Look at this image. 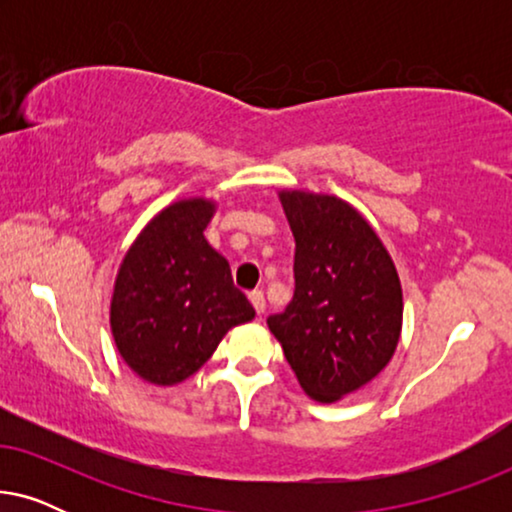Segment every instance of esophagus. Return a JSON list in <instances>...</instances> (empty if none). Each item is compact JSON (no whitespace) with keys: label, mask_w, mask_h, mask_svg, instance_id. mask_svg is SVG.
Here are the masks:
<instances>
[{"label":"esophagus","mask_w":512,"mask_h":512,"mask_svg":"<svg viewBox=\"0 0 512 512\" xmlns=\"http://www.w3.org/2000/svg\"><path fill=\"white\" fill-rule=\"evenodd\" d=\"M249 300H251V305H254V310H256L258 314L265 312V298H263L261 291H251V293H249Z\"/></svg>","instance_id":"esophagus-1"}]
</instances>
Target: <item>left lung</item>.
I'll return each mask as SVG.
<instances>
[{
  "label": "left lung",
  "instance_id": "obj_1",
  "mask_svg": "<svg viewBox=\"0 0 512 512\" xmlns=\"http://www.w3.org/2000/svg\"><path fill=\"white\" fill-rule=\"evenodd\" d=\"M296 293L268 326L307 396L338 403L387 368L403 331V289L375 228L347 200L282 188Z\"/></svg>",
  "mask_w": 512,
  "mask_h": 512
}]
</instances>
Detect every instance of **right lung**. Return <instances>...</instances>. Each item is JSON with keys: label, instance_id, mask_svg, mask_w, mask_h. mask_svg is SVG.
<instances>
[{"label": "right lung", "instance_id": "1", "mask_svg": "<svg viewBox=\"0 0 512 512\" xmlns=\"http://www.w3.org/2000/svg\"><path fill=\"white\" fill-rule=\"evenodd\" d=\"M219 202L174 200L139 230L114 279L109 326L132 373L174 387L209 361L233 326L256 317L230 265L205 240Z\"/></svg>", "mask_w": 512, "mask_h": 512}]
</instances>
